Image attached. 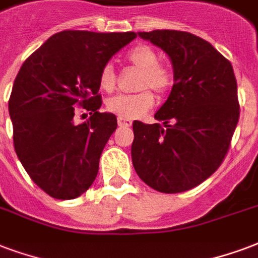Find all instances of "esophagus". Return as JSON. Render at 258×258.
<instances>
[{"mask_svg":"<svg viewBox=\"0 0 258 258\" xmlns=\"http://www.w3.org/2000/svg\"><path fill=\"white\" fill-rule=\"evenodd\" d=\"M118 126H119V127L132 126V121H131V119H126V118L118 117Z\"/></svg>","mask_w":258,"mask_h":258,"instance_id":"1","label":"esophagus"}]
</instances>
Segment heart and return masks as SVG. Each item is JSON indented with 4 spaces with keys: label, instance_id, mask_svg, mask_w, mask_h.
Segmentation results:
<instances>
[{
    "label": "heart",
    "instance_id": "obj_1",
    "mask_svg": "<svg viewBox=\"0 0 258 258\" xmlns=\"http://www.w3.org/2000/svg\"><path fill=\"white\" fill-rule=\"evenodd\" d=\"M126 61L131 67L140 71L137 77V90L132 95H118L106 102V107L110 113L126 119H136L148 113L155 104L154 90L156 94L164 95L174 85V75L170 68L159 62V55L154 48L140 44L132 48L127 53ZM99 87L106 92H111L117 84V73L113 65H104L99 72Z\"/></svg>",
    "mask_w": 258,
    "mask_h": 258
}]
</instances>
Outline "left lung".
<instances>
[{
	"instance_id": "1",
	"label": "left lung",
	"mask_w": 258,
	"mask_h": 258,
	"mask_svg": "<svg viewBox=\"0 0 258 258\" xmlns=\"http://www.w3.org/2000/svg\"><path fill=\"white\" fill-rule=\"evenodd\" d=\"M164 50L174 85L155 118L133 122L132 162L137 175L162 193L190 190L219 168L239 119L231 62L200 36L174 30L139 32Z\"/></svg>"
}]
</instances>
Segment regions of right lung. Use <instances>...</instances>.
Wrapping results in <instances>:
<instances>
[{
  "label": "right lung",
  "instance_id": "add662e5",
  "mask_svg": "<svg viewBox=\"0 0 258 258\" xmlns=\"http://www.w3.org/2000/svg\"><path fill=\"white\" fill-rule=\"evenodd\" d=\"M136 36L62 31L21 65L9 98L13 145L31 179L54 199H76L98 175L102 151L117 129L114 114L99 113V72ZM76 107L90 111L83 124L73 121Z\"/></svg>",
  "mask_w": 258,
  "mask_h": 258
}]
</instances>
